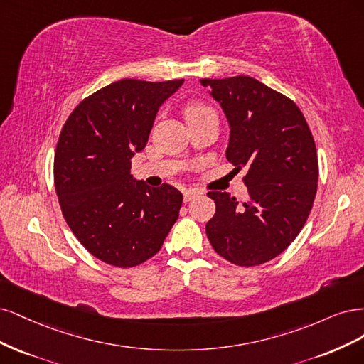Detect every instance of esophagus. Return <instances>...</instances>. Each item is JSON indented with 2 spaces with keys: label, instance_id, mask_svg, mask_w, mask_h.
Here are the masks:
<instances>
[{
  "label": "esophagus",
  "instance_id": "34e87169",
  "mask_svg": "<svg viewBox=\"0 0 364 364\" xmlns=\"http://www.w3.org/2000/svg\"><path fill=\"white\" fill-rule=\"evenodd\" d=\"M184 201L187 203V201H191V199H193V198H196V196H199L201 195V192H198V191H193V189H187V191H184Z\"/></svg>",
  "mask_w": 364,
  "mask_h": 364
}]
</instances>
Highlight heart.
<instances>
[{"label": "heart", "mask_w": 364, "mask_h": 364, "mask_svg": "<svg viewBox=\"0 0 364 364\" xmlns=\"http://www.w3.org/2000/svg\"><path fill=\"white\" fill-rule=\"evenodd\" d=\"M207 113H213V110L208 107V105L203 104V102H187L184 105V116L187 121H192L196 118H201V116L207 114Z\"/></svg>", "instance_id": "b5f03b06"}]
</instances>
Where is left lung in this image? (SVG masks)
Segmentation results:
<instances>
[{"label": "left lung", "mask_w": 364, "mask_h": 364, "mask_svg": "<svg viewBox=\"0 0 364 364\" xmlns=\"http://www.w3.org/2000/svg\"><path fill=\"white\" fill-rule=\"evenodd\" d=\"M225 113L227 159L246 169V201L208 192L216 213L205 232L213 250L237 266L275 259L296 239L318 191L316 145L298 105L248 75L203 78Z\"/></svg>", "instance_id": "1"}]
</instances>
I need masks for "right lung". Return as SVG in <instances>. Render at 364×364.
<instances>
[{
  "instance_id": "right-lung-1",
  "label": "right lung",
  "mask_w": 364,
  "mask_h": 364,
  "mask_svg": "<svg viewBox=\"0 0 364 364\" xmlns=\"http://www.w3.org/2000/svg\"><path fill=\"white\" fill-rule=\"evenodd\" d=\"M184 80L124 78L81 101L65 122L54 156V183L66 224L101 262L133 267L156 255L177 222L183 195L132 175L160 105Z\"/></svg>"
}]
</instances>
